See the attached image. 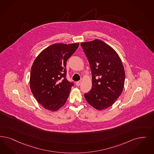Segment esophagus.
Masks as SVG:
<instances>
[{
	"instance_id": "obj_1",
	"label": "esophagus",
	"mask_w": 154,
	"mask_h": 154,
	"mask_svg": "<svg viewBox=\"0 0 154 154\" xmlns=\"http://www.w3.org/2000/svg\"><path fill=\"white\" fill-rule=\"evenodd\" d=\"M81 83V81H77V82H75V84H76L77 86H80Z\"/></svg>"
}]
</instances>
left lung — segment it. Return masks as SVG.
<instances>
[{
    "label": "left lung",
    "instance_id": "left-lung-1",
    "mask_svg": "<svg viewBox=\"0 0 154 154\" xmlns=\"http://www.w3.org/2000/svg\"><path fill=\"white\" fill-rule=\"evenodd\" d=\"M92 72V87L84 94L88 103L103 110L113 104L123 92L125 72L116 52L103 41L95 39L82 42Z\"/></svg>",
    "mask_w": 154,
    "mask_h": 154
}]
</instances>
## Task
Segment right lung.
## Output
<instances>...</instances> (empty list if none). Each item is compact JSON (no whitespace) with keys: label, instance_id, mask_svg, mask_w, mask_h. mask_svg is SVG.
<instances>
[{"label":"right lung","instance_id":"add662e5","mask_svg":"<svg viewBox=\"0 0 154 154\" xmlns=\"http://www.w3.org/2000/svg\"><path fill=\"white\" fill-rule=\"evenodd\" d=\"M79 43H55L43 50L34 62L30 72L31 91L37 101L51 111L66 103L73 82L66 79V61Z\"/></svg>","mask_w":154,"mask_h":154}]
</instances>
